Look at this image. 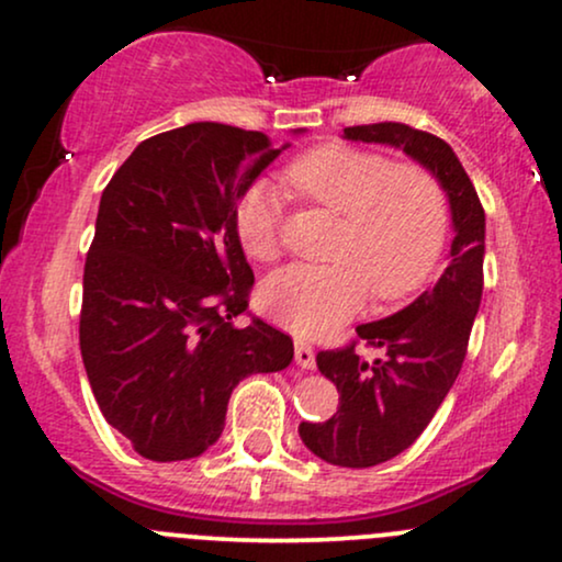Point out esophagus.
<instances>
[{
	"instance_id": "34e87169",
	"label": "esophagus",
	"mask_w": 562,
	"mask_h": 562,
	"mask_svg": "<svg viewBox=\"0 0 562 562\" xmlns=\"http://www.w3.org/2000/svg\"><path fill=\"white\" fill-rule=\"evenodd\" d=\"M295 362L303 370H312L314 367V348L306 344V340H295Z\"/></svg>"
}]
</instances>
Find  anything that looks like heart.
<instances>
[{
  "mask_svg": "<svg viewBox=\"0 0 562 562\" xmlns=\"http://www.w3.org/2000/svg\"><path fill=\"white\" fill-rule=\"evenodd\" d=\"M282 179L306 203L340 216L330 259L322 267H288L263 282L261 308L299 335H325L351 317L367 295L396 301L434 274L449 235V198L436 173L393 164L375 150L319 145L288 164ZM282 211L263 184L245 187L235 205V232L256 261L282 254Z\"/></svg>",
  "mask_w": 562,
  "mask_h": 562,
  "instance_id": "obj_1",
  "label": "heart"
}]
</instances>
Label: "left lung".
Here are the masks:
<instances>
[{
  "instance_id": "8db88e82",
  "label": "left lung",
  "mask_w": 562,
  "mask_h": 562,
  "mask_svg": "<svg viewBox=\"0 0 562 562\" xmlns=\"http://www.w3.org/2000/svg\"><path fill=\"white\" fill-rule=\"evenodd\" d=\"M348 139L383 142L420 160L447 190L454 218L451 261L436 288L389 319L357 327L346 346L317 353V367L340 393L325 423H301L299 434L330 465L372 468L417 441L434 420L468 353L483 293V205L454 150L436 134L396 121L344 128ZM378 347L364 360L356 346Z\"/></svg>"
}]
</instances>
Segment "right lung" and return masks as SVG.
I'll use <instances>...</instances> for the list:
<instances>
[{
    "mask_svg": "<svg viewBox=\"0 0 562 562\" xmlns=\"http://www.w3.org/2000/svg\"><path fill=\"white\" fill-rule=\"evenodd\" d=\"M277 156L267 134L200 121L139 142L102 190L81 359L105 420L147 460L203 454L232 389L293 359L290 335L235 322L254 290L235 205Z\"/></svg>",
    "mask_w": 562,
    "mask_h": 562,
    "instance_id": "add662e5",
    "label": "right lung"
}]
</instances>
